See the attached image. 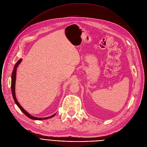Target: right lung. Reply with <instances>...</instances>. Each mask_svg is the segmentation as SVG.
I'll return each instance as SVG.
<instances>
[{
    "mask_svg": "<svg viewBox=\"0 0 147 147\" xmlns=\"http://www.w3.org/2000/svg\"><path fill=\"white\" fill-rule=\"evenodd\" d=\"M22 61V59H20L15 64V67H14V69L13 70V72H12V80H11V89H12V96H13V99L15 100V102L16 103V104L18 105V107L19 108V109L22 111V112L24 113V114H25L28 118L32 119H34V120H44V119H49V118H51L52 117H53L55 115V114L52 115V116L51 117H47V118H37V117H33L31 115H30L28 112H27L22 107V106L19 104V103L18 102V100L16 99V96H15V82H16V69H17V67L18 66L19 64Z\"/></svg>",
    "mask_w": 147,
    "mask_h": 147,
    "instance_id": "1",
    "label": "right lung"
}]
</instances>
